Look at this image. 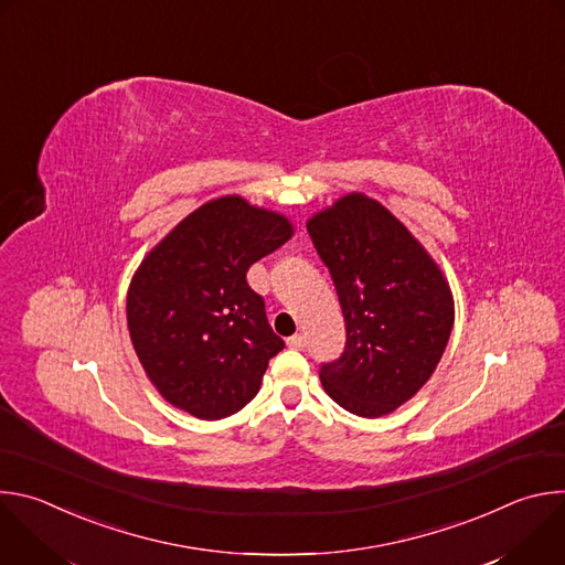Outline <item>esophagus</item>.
<instances>
[{"mask_svg":"<svg viewBox=\"0 0 565 565\" xmlns=\"http://www.w3.org/2000/svg\"><path fill=\"white\" fill-rule=\"evenodd\" d=\"M286 342H288V347H290V349H297V351H301V349L306 347V338H303V335H299V333H297V335H292V338H288Z\"/></svg>","mask_w":565,"mask_h":565,"instance_id":"1","label":"esophagus"}]
</instances>
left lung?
Wrapping results in <instances>:
<instances>
[{"mask_svg":"<svg viewBox=\"0 0 565 565\" xmlns=\"http://www.w3.org/2000/svg\"><path fill=\"white\" fill-rule=\"evenodd\" d=\"M347 321L344 353L324 362L319 380L347 412L391 414L436 371L454 327L451 290L386 207L349 194L308 221Z\"/></svg>","mask_w":565,"mask_h":565,"instance_id":"left-lung-1","label":"left lung"}]
</instances>
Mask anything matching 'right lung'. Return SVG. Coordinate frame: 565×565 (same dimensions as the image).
Instances as JSON below:
<instances>
[{
	"label": "right lung",
	"instance_id": "1",
	"mask_svg": "<svg viewBox=\"0 0 565 565\" xmlns=\"http://www.w3.org/2000/svg\"><path fill=\"white\" fill-rule=\"evenodd\" d=\"M290 234L281 214L223 196L183 218L140 264L127 292L129 338L174 407L218 420L257 395L284 340L246 273Z\"/></svg>",
	"mask_w": 565,
	"mask_h": 565
}]
</instances>
